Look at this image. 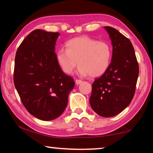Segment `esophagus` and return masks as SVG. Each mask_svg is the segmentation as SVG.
<instances>
[{
  "label": "esophagus",
  "instance_id": "1",
  "mask_svg": "<svg viewBox=\"0 0 153 153\" xmlns=\"http://www.w3.org/2000/svg\"><path fill=\"white\" fill-rule=\"evenodd\" d=\"M82 81L81 79H76V85H79L80 84H82Z\"/></svg>",
  "mask_w": 153,
  "mask_h": 153
}]
</instances>
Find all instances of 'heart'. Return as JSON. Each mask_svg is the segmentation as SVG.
I'll return each instance as SVG.
<instances>
[{
  "instance_id": "1",
  "label": "heart",
  "mask_w": 153,
  "mask_h": 153,
  "mask_svg": "<svg viewBox=\"0 0 153 153\" xmlns=\"http://www.w3.org/2000/svg\"><path fill=\"white\" fill-rule=\"evenodd\" d=\"M56 61L65 74H71L79 65L78 74L96 77L104 74L109 67L112 48L107 42L98 41L88 36L73 38L65 48L56 53Z\"/></svg>"
}]
</instances>
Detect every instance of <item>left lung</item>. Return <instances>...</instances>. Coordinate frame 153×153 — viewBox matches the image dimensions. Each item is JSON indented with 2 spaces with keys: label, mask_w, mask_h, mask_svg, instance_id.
<instances>
[{
  "label": "left lung",
  "mask_w": 153,
  "mask_h": 153,
  "mask_svg": "<svg viewBox=\"0 0 153 153\" xmlns=\"http://www.w3.org/2000/svg\"><path fill=\"white\" fill-rule=\"evenodd\" d=\"M104 27L112 43V59L107 71L93 82L90 103L98 115L111 117L130 104L135 93L139 66L131 41L115 28Z\"/></svg>",
  "instance_id": "left-lung-1"
}]
</instances>
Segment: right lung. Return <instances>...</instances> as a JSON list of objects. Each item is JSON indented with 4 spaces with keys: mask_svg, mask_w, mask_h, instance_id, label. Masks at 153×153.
Masks as SVG:
<instances>
[{
    "mask_svg": "<svg viewBox=\"0 0 153 153\" xmlns=\"http://www.w3.org/2000/svg\"><path fill=\"white\" fill-rule=\"evenodd\" d=\"M58 32L35 30L21 43L15 55L14 84L27 111L51 121L65 109L74 79L62 71L55 48Z\"/></svg>",
    "mask_w": 153,
    "mask_h": 153,
    "instance_id": "add662e5",
    "label": "right lung"
}]
</instances>
